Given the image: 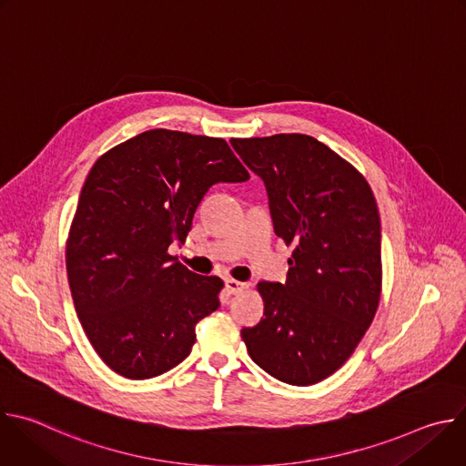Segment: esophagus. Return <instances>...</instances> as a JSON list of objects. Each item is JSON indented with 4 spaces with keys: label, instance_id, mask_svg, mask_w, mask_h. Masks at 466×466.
Returning <instances> with one entry per match:
<instances>
[{
    "label": "esophagus",
    "instance_id": "esophagus-1",
    "mask_svg": "<svg viewBox=\"0 0 466 466\" xmlns=\"http://www.w3.org/2000/svg\"><path fill=\"white\" fill-rule=\"evenodd\" d=\"M225 288H227V291H228L230 295H238V293H241L243 289H247V284L238 282V280H234V279H227V280H225Z\"/></svg>",
    "mask_w": 466,
    "mask_h": 466
}]
</instances>
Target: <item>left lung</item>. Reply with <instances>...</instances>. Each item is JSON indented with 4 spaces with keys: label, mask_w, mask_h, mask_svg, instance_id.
Wrapping results in <instances>:
<instances>
[{
    "label": "left lung",
    "mask_w": 466,
    "mask_h": 466,
    "mask_svg": "<svg viewBox=\"0 0 466 466\" xmlns=\"http://www.w3.org/2000/svg\"><path fill=\"white\" fill-rule=\"evenodd\" d=\"M268 191L275 234L295 245L284 284L259 282L263 319L243 328L252 361L289 385L334 374L370 326L381 288V225L367 180L306 135L234 138Z\"/></svg>",
    "instance_id": "obj_1"
}]
</instances>
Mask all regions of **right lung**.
Masks as SVG:
<instances>
[{
	"label": "right lung",
	"instance_id": "add662e5",
	"mask_svg": "<svg viewBox=\"0 0 466 466\" xmlns=\"http://www.w3.org/2000/svg\"><path fill=\"white\" fill-rule=\"evenodd\" d=\"M247 169L221 138L153 128L90 169L66 245L79 320L99 358L130 380L184 361L197 322L219 308L223 280L167 254L184 243L197 207L218 182Z\"/></svg>",
	"mask_w": 466,
	"mask_h": 466
}]
</instances>
